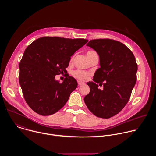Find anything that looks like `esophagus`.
Here are the masks:
<instances>
[{"label": "esophagus", "mask_w": 156, "mask_h": 156, "mask_svg": "<svg viewBox=\"0 0 156 156\" xmlns=\"http://www.w3.org/2000/svg\"><path fill=\"white\" fill-rule=\"evenodd\" d=\"M78 84L79 86H82V85L85 84V83L84 82H82V81H78Z\"/></svg>", "instance_id": "obj_1"}]
</instances>
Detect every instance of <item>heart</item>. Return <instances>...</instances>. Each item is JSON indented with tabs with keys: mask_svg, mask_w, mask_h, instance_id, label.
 Listing matches in <instances>:
<instances>
[{
	"mask_svg": "<svg viewBox=\"0 0 156 156\" xmlns=\"http://www.w3.org/2000/svg\"><path fill=\"white\" fill-rule=\"evenodd\" d=\"M94 53L95 52L94 51H90L87 52V57H90L91 55H93ZM73 75L75 78H78V80L84 81V80H87V78L88 77V73H87L84 71L81 70H77L73 72Z\"/></svg>",
	"mask_w": 156,
	"mask_h": 156,
	"instance_id": "1",
	"label": "heart"
}]
</instances>
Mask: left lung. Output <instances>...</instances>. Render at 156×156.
<instances>
[{
    "instance_id": "1",
    "label": "left lung",
    "mask_w": 156,
    "mask_h": 156,
    "mask_svg": "<svg viewBox=\"0 0 156 156\" xmlns=\"http://www.w3.org/2000/svg\"><path fill=\"white\" fill-rule=\"evenodd\" d=\"M86 46L98 54L101 67L94 75V82L87 83L90 92L84 101L94 115L108 119L119 114L130 98L136 82V59L126 46L115 40H91ZM103 81L104 89L101 90L95 83Z\"/></svg>"
}]
</instances>
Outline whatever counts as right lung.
Listing matches in <instances>:
<instances>
[{
    "instance_id": "add662e5",
    "label": "right lung",
    "mask_w": 156,
    "mask_h": 156,
    "mask_svg": "<svg viewBox=\"0 0 156 156\" xmlns=\"http://www.w3.org/2000/svg\"><path fill=\"white\" fill-rule=\"evenodd\" d=\"M87 41L43 37L25 49L19 65V82L27 103L35 112L54 114L68 101L78 86L76 80L67 76L60 83L55 77L67 72L70 57Z\"/></svg>"
}]
</instances>
